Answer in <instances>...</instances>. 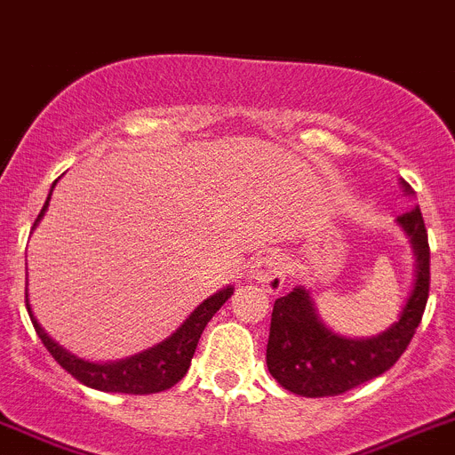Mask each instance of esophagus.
<instances>
[{
	"label": "esophagus",
	"instance_id": "1",
	"mask_svg": "<svg viewBox=\"0 0 455 455\" xmlns=\"http://www.w3.org/2000/svg\"><path fill=\"white\" fill-rule=\"evenodd\" d=\"M285 272H288V265L278 253H265V256H258L251 263V278L272 294L283 290Z\"/></svg>",
	"mask_w": 455,
	"mask_h": 455
}]
</instances>
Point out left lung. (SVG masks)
<instances>
[{"label":"left lung","mask_w":455,"mask_h":455,"mask_svg":"<svg viewBox=\"0 0 455 455\" xmlns=\"http://www.w3.org/2000/svg\"><path fill=\"white\" fill-rule=\"evenodd\" d=\"M401 188L406 195H412L406 181H401ZM396 224L411 237L417 258L415 285L401 310L399 322L374 338H342L326 329L317 317L308 290L294 288L274 301L269 326L267 370L278 386L310 399L342 395L390 370L406 351L427 308L431 249L419 206L399 215Z\"/></svg>","instance_id":"obj_1"}]
</instances>
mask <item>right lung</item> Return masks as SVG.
Returning a JSON list of instances; mask_svg holds the SVG:
<instances>
[{
	"instance_id": "obj_1",
	"label": "right lung",
	"mask_w": 455,
	"mask_h": 455,
	"mask_svg": "<svg viewBox=\"0 0 455 455\" xmlns=\"http://www.w3.org/2000/svg\"><path fill=\"white\" fill-rule=\"evenodd\" d=\"M56 186V183H54ZM52 186V190H54ZM49 199H52V192H49L47 202H44L43 211L36 218V224L40 222V218L44 215L49 206ZM233 294V288L220 290L212 297H208L204 304H199L197 308L192 310L190 317L179 326L174 333L167 339H163L161 345L151 347V349L142 351V354L131 355V358L116 360V363H88L84 358H76L75 354H69L68 349L56 342V339L49 338L44 333L43 326L38 324V319L34 317V310L28 306V292L24 290V301H27L28 317H31V324H34L36 333L43 339V345L47 347V351L54 355V360L63 367L68 374L75 376L79 383L88 387H95L101 392H122V395H154V392H163L167 387L177 386L179 380L186 376L188 367H190V360L197 349V342L202 338L204 329L212 319V315L218 313L227 299Z\"/></svg>"
}]
</instances>
